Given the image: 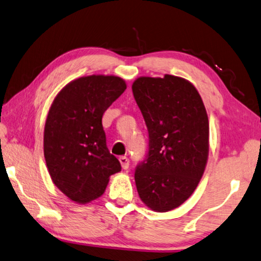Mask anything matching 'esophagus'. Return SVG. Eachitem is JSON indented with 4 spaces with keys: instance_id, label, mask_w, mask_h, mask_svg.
Instances as JSON below:
<instances>
[{
    "instance_id": "obj_1",
    "label": "esophagus",
    "mask_w": 261,
    "mask_h": 261,
    "mask_svg": "<svg viewBox=\"0 0 261 261\" xmlns=\"http://www.w3.org/2000/svg\"><path fill=\"white\" fill-rule=\"evenodd\" d=\"M119 163H121L123 169H127V168H129L130 160H129V158H127V156H125V155L121 156V158H119Z\"/></svg>"
}]
</instances>
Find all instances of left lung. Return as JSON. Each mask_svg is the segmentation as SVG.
<instances>
[{
    "label": "left lung",
    "mask_w": 261,
    "mask_h": 261,
    "mask_svg": "<svg viewBox=\"0 0 261 261\" xmlns=\"http://www.w3.org/2000/svg\"><path fill=\"white\" fill-rule=\"evenodd\" d=\"M148 131V153L135 172L140 200L156 213L180 206L200 182L208 160L209 121L188 80L165 74L132 85Z\"/></svg>",
    "instance_id": "8db88e82"
}]
</instances>
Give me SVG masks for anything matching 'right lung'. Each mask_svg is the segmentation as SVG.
Wrapping results in <instances>:
<instances>
[{"mask_svg":"<svg viewBox=\"0 0 261 261\" xmlns=\"http://www.w3.org/2000/svg\"><path fill=\"white\" fill-rule=\"evenodd\" d=\"M126 89L115 75H89L66 85L48 110L44 156L51 179L76 203L100 197L121 164L107 147L105 111Z\"/></svg>","mask_w":261,"mask_h":261,"instance_id":"1","label":"right lung"}]
</instances>
